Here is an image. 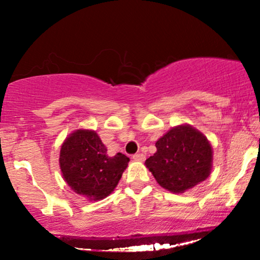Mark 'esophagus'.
<instances>
[{"instance_id": "1", "label": "esophagus", "mask_w": 260, "mask_h": 260, "mask_svg": "<svg viewBox=\"0 0 260 260\" xmlns=\"http://www.w3.org/2000/svg\"><path fill=\"white\" fill-rule=\"evenodd\" d=\"M133 158L135 159V161H144L145 156L143 154H135V155H133Z\"/></svg>"}]
</instances>
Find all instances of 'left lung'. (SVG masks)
<instances>
[{
  "label": "left lung",
  "instance_id": "1",
  "mask_svg": "<svg viewBox=\"0 0 260 260\" xmlns=\"http://www.w3.org/2000/svg\"><path fill=\"white\" fill-rule=\"evenodd\" d=\"M157 151L145 166L159 186L183 193L205 181L212 169V147L204 135L189 125L173 127L156 142Z\"/></svg>",
  "mask_w": 260,
  "mask_h": 260
}]
</instances>
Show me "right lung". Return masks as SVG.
I'll list each match as a JSON object with an SVG mask.
<instances>
[{
	"instance_id": "right-lung-1",
	"label": "right lung",
	"mask_w": 260,
	"mask_h": 260,
	"mask_svg": "<svg viewBox=\"0 0 260 260\" xmlns=\"http://www.w3.org/2000/svg\"><path fill=\"white\" fill-rule=\"evenodd\" d=\"M94 131L77 130L60 150V169L67 184L90 200H102L115 189L129 157L118 152L112 157Z\"/></svg>"
}]
</instances>
